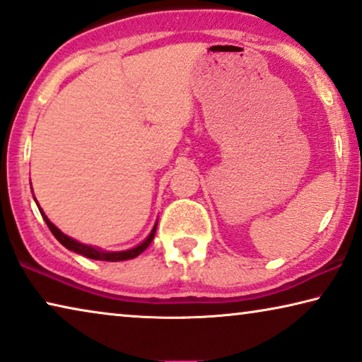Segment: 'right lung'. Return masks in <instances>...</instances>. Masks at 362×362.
I'll use <instances>...</instances> for the list:
<instances>
[{"label":"right lung","mask_w":362,"mask_h":362,"mask_svg":"<svg viewBox=\"0 0 362 362\" xmlns=\"http://www.w3.org/2000/svg\"><path fill=\"white\" fill-rule=\"evenodd\" d=\"M39 211H40V215H42V218H44L45 225L49 226L50 233H52L54 236L57 238V241H59L60 244H62V246H65V247L70 249V251H74V252H78V254H81V256H85V257L96 259V261H113V262H116V261H126V259H132V257L139 256V254H141L142 251H146L147 246H149V244L152 243V239H154V234H156V228H157V225H156L154 230H152V233L149 234V236H147L146 241L142 243V244H139V246H136V247H132V249H128V251L103 252V251H100V249L91 247V246H86V244H81V243H78V241H75V239L69 238L67 234H64L62 231L59 230L57 226H54L52 223L49 221V218L45 216V213H44L42 210H40V208H39Z\"/></svg>","instance_id":"obj_1"}]
</instances>
